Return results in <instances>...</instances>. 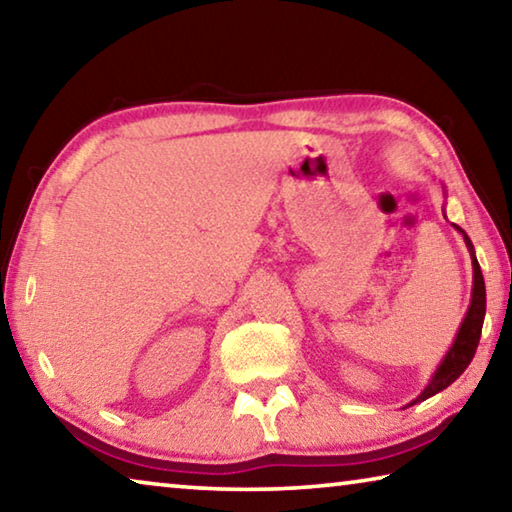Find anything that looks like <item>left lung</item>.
I'll list each match as a JSON object with an SVG mask.
<instances>
[{"label": "left lung", "mask_w": 512, "mask_h": 512, "mask_svg": "<svg viewBox=\"0 0 512 512\" xmlns=\"http://www.w3.org/2000/svg\"><path fill=\"white\" fill-rule=\"evenodd\" d=\"M445 189V187H443ZM454 228L461 232L463 241L467 250H470V259H472V296H470V307L465 311V318L461 327H458V332L454 336V343L452 348L447 350V354L443 359H440L436 372H433L429 384L422 388V393L411 400L406 406H413L418 402L429 400L440 391H445L447 386H452L454 381L463 375L465 368L470 366V361L476 352V345H479L481 339V327H483V318H485V282H483V273H481V266L476 262V253H474V246L470 237H467V232L461 228V225L452 223Z\"/></svg>", "instance_id": "8db88e82"}]
</instances>
